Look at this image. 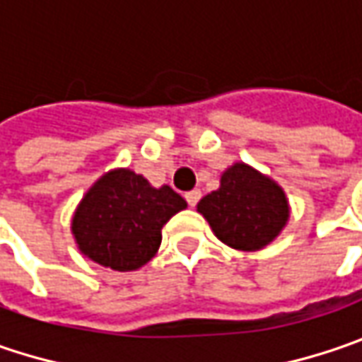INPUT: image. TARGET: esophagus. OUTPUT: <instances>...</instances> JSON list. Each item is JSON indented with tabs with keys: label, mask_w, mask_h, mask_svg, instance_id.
I'll return each instance as SVG.
<instances>
[{
	"label": "esophagus",
	"mask_w": 362,
	"mask_h": 362,
	"mask_svg": "<svg viewBox=\"0 0 362 362\" xmlns=\"http://www.w3.org/2000/svg\"><path fill=\"white\" fill-rule=\"evenodd\" d=\"M200 197H202V192H200V190H190V192H186V194H184L186 202H188L190 206H197L198 200H200Z\"/></svg>",
	"instance_id": "1"
}]
</instances>
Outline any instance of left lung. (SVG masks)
Masks as SVG:
<instances>
[{
	"instance_id": "8db88e82",
	"label": "left lung",
	"mask_w": 362,
	"mask_h": 362,
	"mask_svg": "<svg viewBox=\"0 0 362 362\" xmlns=\"http://www.w3.org/2000/svg\"><path fill=\"white\" fill-rule=\"evenodd\" d=\"M197 209L223 243L241 251L263 249L288 221L284 190L245 164L230 165L221 188L202 198Z\"/></svg>"
}]
</instances>
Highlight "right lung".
<instances>
[{
	"label": "right lung",
	"mask_w": 362,
	"mask_h": 362,
	"mask_svg": "<svg viewBox=\"0 0 362 362\" xmlns=\"http://www.w3.org/2000/svg\"><path fill=\"white\" fill-rule=\"evenodd\" d=\"M186 200L170 186L153 188L132 170L105 174L74 212L72 233L78 249L115 272H134L156 255L162 227Z\"/></svg>",
	"instance_id": "1"
}]
</instances>
